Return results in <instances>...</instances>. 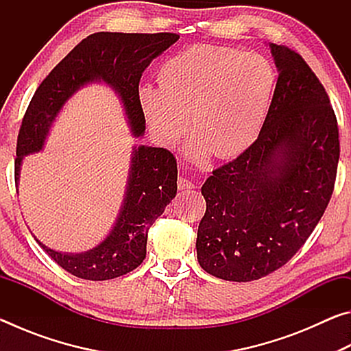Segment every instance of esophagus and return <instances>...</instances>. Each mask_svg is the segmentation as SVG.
I'll return each mask as SVG.
<instances>
[{
	"mask_svg": "<svg viewBox=\"0 0 351 351\" xmlns=\"http://www.w3.org/2000/svg\"><path fill=\"white\" fill-rule=\"evenodd\" d=\"M178 189L190 190V189H195V184L192 181L186 180V178H178Z\"/></svg>",
	"mask_w": 351,
	"mask_h": 351,
	"instance_id": "1",
	"label": "esophagus"
}]
</instances>
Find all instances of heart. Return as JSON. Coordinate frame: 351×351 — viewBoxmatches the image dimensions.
Here are the masks:
<instances>
[{
  "mask_svg": "<svg viewBox=\"0 0 351 351\" xmlns=\"http://www.w3.org/2000/svg\"><path fill=\"white\" fill-rule=\"evenodd\" d=\"M158 79L159 86L142 83L138 90L150 132L159 144L173 147L192 114L197 134L187 153L201 161L210 152L235 158L258 139L277 75L268 58L255 52L195 45L167 58Z\"/></svg>",
  "mask_w": 351,
  "mask_h": 351,
  "instance_id": "1",
  "label": "heart"
}]
</instances>
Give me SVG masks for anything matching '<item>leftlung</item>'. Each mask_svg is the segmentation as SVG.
<instances>
[{
  "mask_svg": "<svg viewBox=\"0 0 351 351\" xmlns=\"http://www.w3.org/2000/svg\"><path fill=\"white\" fill-rule=\"evenodd\" d=\"M278 79L258 139L201 187V268L252 282L282 268L328 206L339 161V132L328 94L297 52L269 43Z\"/></svg>",
  "mask_w": 351,
  "mask_h": 351,
  "instance_id": "8db88e82",
  "label": "left lung"
}]
</instances>
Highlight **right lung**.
<instances>
[{
	"label": "right lung",
	"mask_w": 351,
	"mask_h": 351,
	"mask_svg": "<svg viewBox=\"0 0 351 351\" xmlns=\"http://www.w3.org/2000/svg\"><path fill=\"white\" fill-rule=\"evenodd\" d=\"M176 34L97 32L83 38L37 88L23 119L16 142L15 182L23 159L45 148L52 127L75 93L102 83L121 102L133 138L145 133L138 90L144 69L176 43ZM176 159L159 147L133 145L125 192L114 224L105 239L85 252H60L38 245L64 271L85 280H110L133 271L147 255L150 226L176 197Z\"/></svg>",
	"instance_id": "add662e5"
}]
</instances>
